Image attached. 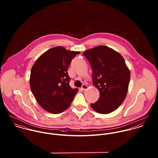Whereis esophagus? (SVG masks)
Here are the masks:
<instances>
[{
  "label": "esophagus",
  "mask_w": 158,
  "mask_h": 158,
  "mask_svg": "<svg viewBox=\"0 0 158 158\" xmlns=\"http://www.w3.org/2000/svg\"><path fill=\"white\" fill-rule=\"evenodd\" d=\"M88 88V86L87 85H83L82 86V87H81V89L83 90H86Z\"/></svg>",
  "instance_id": "obj_1"
}]
</instances>
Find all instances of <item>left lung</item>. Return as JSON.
I'll return each instance as SVG.
<instances>
[{
  "label": "left lung",
  "instance_id": "1",
  "mask_svg": "<svg viewBox=\"0 0 158 158\" xmlns=\"http://www.w3.org/2000/svg\"><path fill=\"white\" fill-rule=\"evenodd\" d=\"M92 70V83L100 92L97 102L90 104L100 114H109L124 101L128 89L130 70L123 56L105 45H98L85 51Z\"/></svg>",
  "mask_w": 158,
  "mask_h": 158
}]
</instances>
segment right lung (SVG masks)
I'll use <instances>...</instances> for the list:
<instances>
[{"instance_id":"obj_1","label":"right lung","mask_w":158,"mask_h":158,"mask_svg":"<svg viewBox=\"0 0 158 158\" xmlns=\"http://www.w3.org/2000/svg\"><path fill=\"white\" fill-rule=\"evenodd\" d=\"M80 53L61 46L53 47L41 55L32 66L30 89L36 100L47 112H63L78 92V89L69 86L68 69L72 60Z\"/></svg>"}]
</instances>
